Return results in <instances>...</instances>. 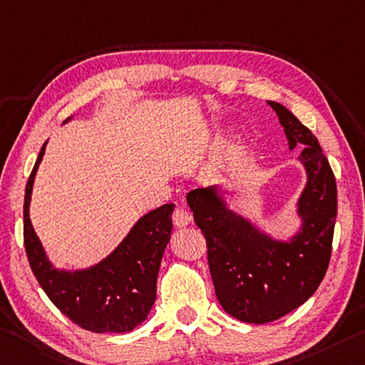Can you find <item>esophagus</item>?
<instances>
[{"label":"esophagus","instance_id":"obj_1","mask_svg":"<svg viewBox=\"0 0 365 365\" xmlns=\"http://www.w3.org/2000/svg\"><path fill=\"white\" fill-rule=\"evenodd\" d=\"M172 219L175 227H185V225L192 222V212H190L185 206H177L175 211L172 214Z\"/></svg>","mask_w":365,"mask_h":365}]
</instances>
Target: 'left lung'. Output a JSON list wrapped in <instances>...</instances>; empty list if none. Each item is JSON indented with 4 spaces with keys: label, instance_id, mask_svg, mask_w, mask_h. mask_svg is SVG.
<instances>
[{
    "label": "left lung",
    "instance_id": "obj_1",
    "mask_svg": "<svg viewBox=\"0 0 365 365\" xmlns=\"http://www.w3.org/2000/svg\"><path fill=\"white\" fill-rule=\"evenodd\" d=\"M284 126L289 149L302 144L299 160L307 185L297 203L302 227L289 242L273 240L230 211L217 187L187 195L195 224L206 239L214 291L222 309L245 323H268L314 296L331 258L338 212L336 180L318 140L277 102H268Z\"/></svg>",
    "mask_w": 365,
    "mask_h": 365
}]
</instances>
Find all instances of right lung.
Wrapping results in <instances>:
<instances>
[{"mask_svg": "<svg viewBox=\"0 0 365 365\" xmlns=\"http://www.w3.org/2000/svg\"><path fill=\"white\" fill-rule=\"evenodd\" d=\"M43 143L24 196V247L34 276L55 307L92 333H126L146 320L155 300L162 255L170 240L173 205L144 214L123 242L96 266L56 269L34 232L29 205L34 178L45 154Z\"/></svg>", "mask_w": 365, "mask_h": 365, "instance_id": "obj_1", "label": "right lung"}]
</instances>
